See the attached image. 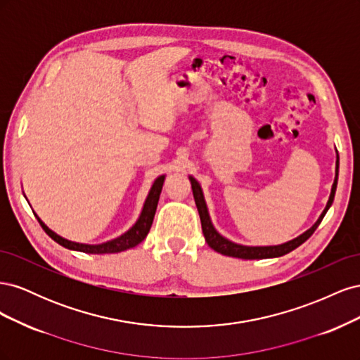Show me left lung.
I'll return each mask as SVG.
<instances>
[{
	"instance_id": "obj_1",
	"label": "left lung",
	"mask_w": 360,
	"mask_h": 360,
	"mask_svg": "<svg viewBox=\"0 0 360 360\" xmlns=\"http://www.w3.org/2000/svg\"><path fill=\"white\" fill-rule=\"evenodd\" d=\"M338 168H340V158L336 156V172H335V181L332 184V191H330V197L328 204H326L323 213L320 214V217L317 219L309 230L304 231L303 234H300L299 237L292 238V240L282 243V245H275V246H245V245H238L234 243L231 240H228L224 236H221L214 230V226L210 221V214L209 210H207V204L204 200V193L202 189L200 186V183L197 181V179H193L192 176H189L191 184H192V192H193V198H195V204H197V209L200 213V219H201V226H202V234L207 245H209L212 249H214L216 252H219L222 255L226 257H234V258H242V259H263V258H276V257H282L291 250H294L296 248H299L302 243H304L308 238L314 234V231L317 230V226L320 225V222L323 221L324 214L328 213V210L330 209V205L333 202L335 198V192H336V184H338Z\"/></svg>"
}]
</instances>
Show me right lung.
Masks as SVG:
<instances>
[{
	"label": "right lung",
	"mask_w": 360,
	"mask_h": 360,
	"mask_svg": "<svg viewBox=\"0 0 360 360\" xmlns=\"http://www.w3.org/2000/svg\"><path fill=\"white\" fill-rule=\"evenodd\" d=\"M163 181H165V176H160L155 180L153 186H151V189L147 195L143 212H141L135 225L130 228V230H127L124 234H122L117 238H112V240H110V242L101 243V245H85V243H76V242L68 240V238H64V237L58 236L57 233L49 230V228L41 222V219L37 214H36V217L43 230H45V233L52 238V240H56L58 245H61L64 248L72 249V250H79V252H85V254H117V252H122V250L135 248L147 237L150 228H151V224H153V219H155V213L158 209V202H159Z\"/></svg>",
	"instance_id": "1"
}]
</instances>
